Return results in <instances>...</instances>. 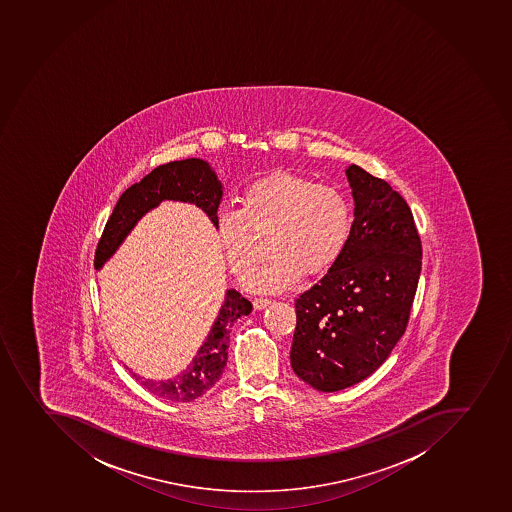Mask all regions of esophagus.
Segmentation results:
<instances>
[{
	"instance_id": "1",
	"label": "esophagus",
	"mask_w": 512,
	"mask_h": 512,
	"mask_svg": "<svg viewBox=\"0 0 512 512\" xmlns=\"http://www.w3.org/2000/svg\"><path fill=\"white\" fill-rule=\"evenodd\" d=\"M270 303H272V300H268V298H255L254 308L255 310H263V308H267Z\"/></svg>"
}]
</instances>
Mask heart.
<instances>
[{
	"label": "heart",
	"mask_w": 512,
	"mask_h": 512,
	"mask_svg": "<svg viewBox=\"0 0 512 512\" xmlns=\"http://www.w3.org/2000/svg\"><path fill=\"white\" fill-rule=\"evenodd\" d=\"M352 204L336 186L303 174L280 171L249 184L239 209L217 214L216 229L235 277L245 278L258 262L255 235H270L268 258L250 278L262 293H280L319 275L341 257L352 232Z\"/></svg>",
	"instance_id": "b5f03b06"
}]
</instances>
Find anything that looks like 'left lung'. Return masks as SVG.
Segmentation results:
<instances>
[{
    "label": "left lung",
    "instance_id": "left-lung-1",
    "mask_svg": "<svg viewBox=\"0 0 512 512\" xmlns=\"http://www.w3.org/2000/svg\"><path fill=\"white\" fill-rule=\"evenodd\" d=\"M346 174L349 242L295 300L291 367L319 392L347 389L382 366L407 329L422 270V240L404 197L359 166Z\"/></svg>",
    "mask_w": 512,
    "mask_h": 512
}]
</instances>
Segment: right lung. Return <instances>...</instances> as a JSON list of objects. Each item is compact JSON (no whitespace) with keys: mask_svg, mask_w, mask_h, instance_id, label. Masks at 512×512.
Returning <instances> with one entry per match:
<instances>
[{"mask_svg":"<svg viewBox=\"0 0 512 512\" xmlns=\"http://www.w3.org/2000/svg\"><path fill=\"white\" fill-rule=\"evenodd\" d=\"M222 184L209 163L199 158L171 161L146 174L118 199L112 216L108 217L104 232L95 250V268H100L115 254L136 222L146 212L155 209L163 201L191 202L206 212L216 226L217 209L221 204ZM252 303L239 291L227 290L224 305L199 347L193 361L173 379H141L140 384L148 392L168 402H193L221 379L227 366L230 328L240 316L249 315ZM133 377H136L133 374Z\"/></svg>","mask_w":512,"mask_h":512,"instance_id":"obj_1","label":"right lung"}]
</instances>
